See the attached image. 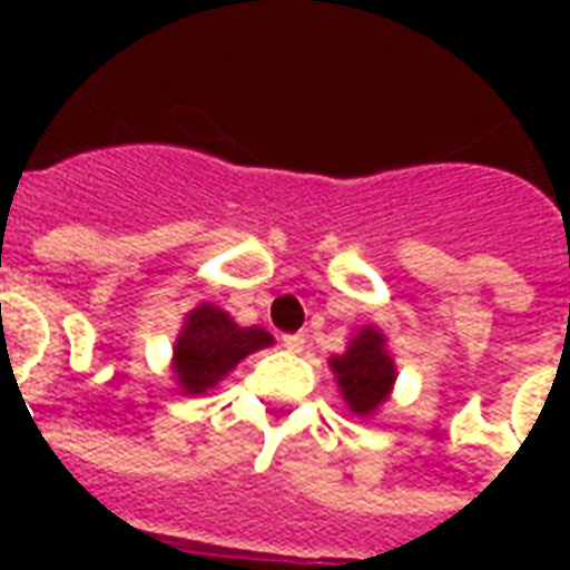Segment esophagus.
<instances>
[{
    "mask_svg": "<svg viewBox=\"0 0 570 570\" xmlns=\"http://www.w3.org/2000/svg\"><path fill=\"white\" fill-rule=\"evenodd\" d=\"M304 334H286L284 337V348L286 352H293V355H298V352H304Z\"/></svg>",
    "mask_w": 570,
    "mask_h": 570,
    "instance_id": "obj_1",
    "label": "esophagus"
}]
</instances>
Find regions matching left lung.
<instances>
[{"label": "left lung", "instance_id": "8db88e82", "mask_svg": "<svg viewBox=\"0 0 570 570\" xmlns=\"http://www.w3.org/2000/svg\"><path fill=\"white\" fill-rule=\"evenodd\" d=\"M328 364L337 375L340 393L352 414L370 416L387 402L390 387L396 381V366L387 355V340L379 328L366 325L357 331V337L348 343L346 352L331 357Z\"/></svg>", "mask_w": 570, "mask_h": 570}]
</instances>
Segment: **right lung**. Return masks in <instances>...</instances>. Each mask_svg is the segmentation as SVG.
<instances>
[{"mask_svg": "<svg viewBox=\"0 0 570 570\" xmlns=\"http://www.w3.org/2000/svg\"><path fill=\"white\" fill-rule=\"evenodd\" d=\"M275 343L268 331L250 325L239 328L215 304H200L186 316L180 337L174 343V375L180 381L183 393L200 396L213 390L242 357L259 352Z\"/></svg>", "mask_w": 570, "mask_h": 570, "instance_id": "obj_1", "label": "right lung"}]
</instances>
